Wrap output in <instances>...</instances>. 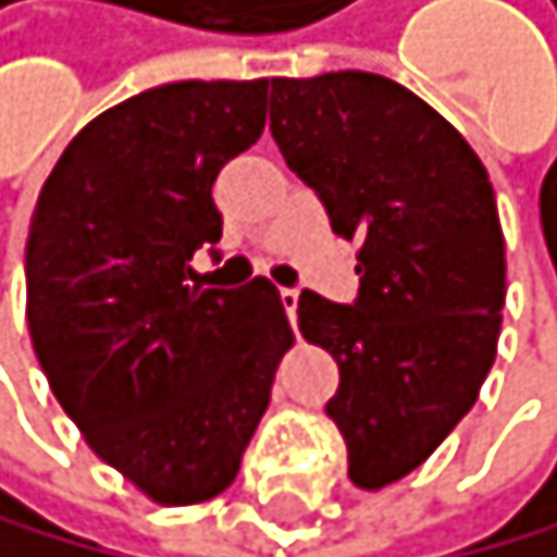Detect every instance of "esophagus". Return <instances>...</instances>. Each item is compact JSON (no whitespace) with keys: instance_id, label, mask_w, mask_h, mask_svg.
Here are the masks:
<instances>
[{"instance_id":"esophagus-1","label":"esophagus","mask_w":557,"mask_h":557,"mask_svg":"<svg viewBox=\"0 0 557 557\" xmlns=\"http://www.w3.org/2000/svg\"><path fill=\"white\" fill-rule=\"evenodd\" d=\"M282 306H285V313H289V320L296 323V310H299V289H282Z\"/></svg>"}]
</instances>
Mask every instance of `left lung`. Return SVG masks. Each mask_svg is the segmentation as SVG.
I'll return each instance as SVG.
<instances>
[{
  "mask_svg": "<svg viewBox=\"0 0 557 557\" xmlns=\"http://www.w3.org/2000/svg\"><path fill=\"white\" fill-rule=\"evenodd\" d=\"M272 137L358 240L355 306L306 289L299 331L341 372L326 417L379 493L434 455L496 361L506 247L485 164L410 88L372 72L272 78Z\"/></svg>",
  "mask_w": 557,
  "mask_h": 557,
  "instance_id": "obj_1",
  "label": "left lung"
}]
</instances>
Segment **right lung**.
<instances>
[{
    "instance_id": "add662e5",
    "label": "right lung",
    "mask_w": 557,
    "mask_h": 557,
    "mask_svg": "<svg viewBox=\"0 0 557 557\" xmlns=\"http://www.w3.org/2000/svg\"><path fill=\"white\" fill-rule=\"evenodd\" d=\"M268 78L172 82L106 109L47 175L26 323L51 393L106 465L161 506L237 479L293 326L278 289L193 285L220 168L264 131Z\"/></svg>"
}]
</instances>
